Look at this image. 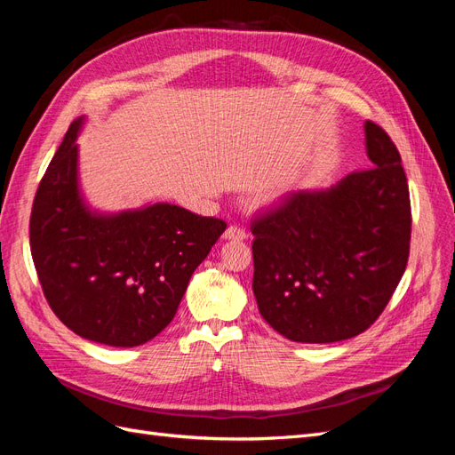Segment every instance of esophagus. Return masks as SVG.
<instances>
[{"instance_id": "esophagus-1", "label": "esophagus", "mask_w": 455, "mask_h": 455, "mask_svg": "<svg viewBox=\"0 0 455 455\" xmlns=\"http://www.w3.org/2000/svg\"><path fill=\"white\" fill-rule=\"evenodd\" d=\"M246 237H249V233H246V231L241 229V228H237V226L228 228L226 233H224V239H226V241H244Z\"/></svg>"}]
</instances>
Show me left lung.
<instances>
[{
    "instance_id": "1",
    "label": "left lung",
    "mask_w": 455,
    "mask_h": 455,
    "mask_svg": "<svg viewBox=\"0 0 455 455\" xmlns=\"http://www.w3.org/2000/svg\"><path fill=\"white\" fill-rule=\"evenodd\" d=\"M364 146L374 169L296 191L252 224L258 311L291 341L359 336L406 269L411 214L401 156L370 121Z\"/></svg>"
}]
</instances>
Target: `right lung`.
<instances>
[{"label": "right lung", "mask_w": 455, "mask_h": 455, "mask_svg": "<svg viewBox=\"0 0 455 455\" xmlns=\"http://www.w3.org/2000/svg\"><path fill=\"white\" fill-rule=\"evenodd\" d=\"M87 117H77L34 199L30 249L51 309L77 336L136 347L174 319L191 275L226 222L171 203L108 212L91 206L79 178Z\"/></svg>", "instance_id": "right-lung-1"}]
</instances>
